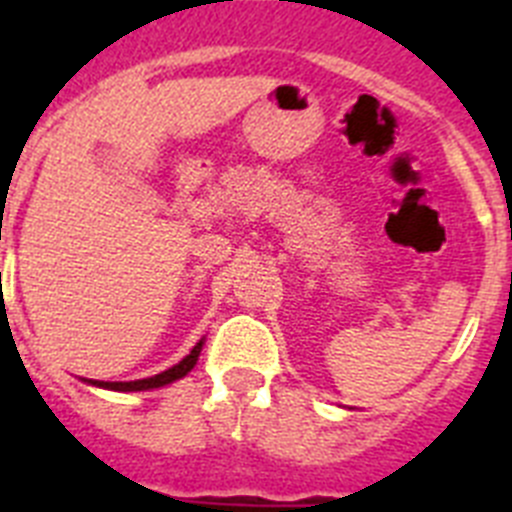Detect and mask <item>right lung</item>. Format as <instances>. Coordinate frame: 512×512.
I'll list each match as a JSON object with an SVG mask.
<instances>
[{
  "label": "right lung",
  "mask_w": 512,
  "mask_h": 512,
  "mask_svg": "<svg viewBox=\"0 0 512 512\" xmlns=\"http://www.w3.org/2000/svg\"><path fill=\"white\" fill-rule=\"evenodd\" d=\"M200 351H202V341L189 351L187 359H182L176 366L166 369V372L156 374V377H148V379H138V382H89L97 384V387H104V390H117V392H138V390H153V387H164V384L174 382V379H182L184 374H189L200 359Z\"/></svg>",
  "instance_id": "1"
}]
</instances>
